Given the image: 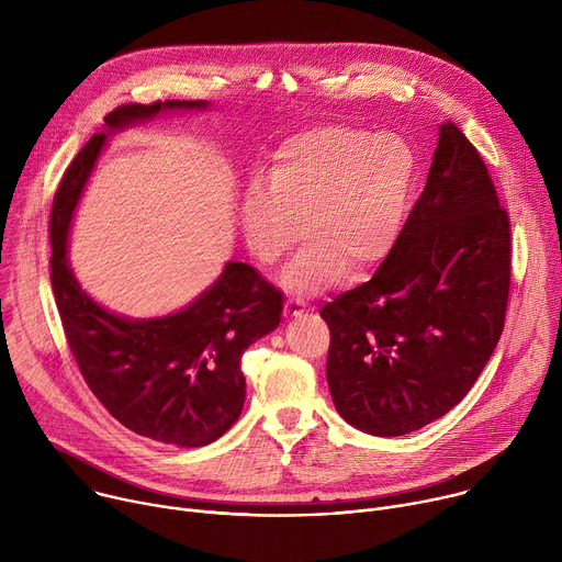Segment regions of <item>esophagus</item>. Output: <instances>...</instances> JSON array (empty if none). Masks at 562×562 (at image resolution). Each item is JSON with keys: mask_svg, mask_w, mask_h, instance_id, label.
Returning a JSON list of instances; mask_svg holds the SVG:
<instances>
[{"mask_svg": "<svg viewBox=\"0 0 562 562\" xmlns=\"http://www.w3.org/2000/svg\"><path fill=\"white\" fill-rule=\"evenodd\" d=\"M304 311V302L300 297H289L284 302V313L286 315H300Z\"/></svg>", "mask_w": 562, "mask_h": 562, "instance_id": "obj_1", "label": "esophagus"}]
</instances>
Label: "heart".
Instances as JSON below:
<instances>
[{
  "instance_id": "heart-1",
  "label": "heart",
  "mask_w": 562,
  "mask_h": 562,
  "mask_svg": "<svg viewBox=\"0 0 562 562\" xmlns=\"http://www.w3.org/2000/svg\"><path fill=\"white\" fill-rule=\"evenodd\" d=\"M414 169L409 144L395 133L302 131L276 148L267 182L254 180L243 193L247 245L262 265H276L304 233L306 245L284 271V284L297 293L325 286L345 269L364 273L395 243Z\"/></svg>"
}]
</instances>
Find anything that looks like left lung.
Instances as JSON below:
<instances>
[{
    "label": "left lung",
    "mask_w": 562,
    "mask_h": 562,
    "mask_svg": "<svg viewBox=\"0 0 562 562\" xmlns=\"http://www.w3.org/2000/svg\"><path fill=\"white\" fill-rule=\"evenodd\" d=\"M509 280V215L485 159L445 122L427 187L389 256L369 282L319 311L338 414L382 438L445 416L501 340Z\"/></svg>",
    "instance_id": "left-lung-1"
}]
</instances>
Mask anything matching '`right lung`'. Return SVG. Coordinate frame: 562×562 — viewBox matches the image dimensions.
Wrapping results in <instances>:
<instances>
[{
	"label": "right lung",
	"mask_w": 562,
	"mask_h": 562,
	"mask_svg": "<svg viewBox=\"0 0 562 562\" xmlns=\"http://www.w3.org/2000/svg\"><path fill=\"white\" fill-rule=\"evenodd\" d=\"M206 102L124 104L111 111L66 169L50 209V282L61 327L89 389L126 429L176 447H204L239 418L247 380L243 353L280 325L282 293L254 267L226 262L200 297L165 317L131 319L82 291L66 258L75 206L109 135L162 111Z\"/></svg>",
	"instance_id": "add662e5"
}]
</instances>
